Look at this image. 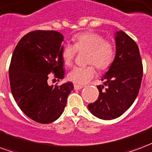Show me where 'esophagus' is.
I'll list each match as a JSON object with an SVG mask.
<instances>
[{
  "label": "esophagus",
  "instance_id": "1",
  "mask_svg": "<svg viewBox=\"0 0 152 152\" xmlns=\"http://www.w3.org/2000/svg\"><path fill=\"white\" fill-rule=\"evenodd\" d=\"M85 87L84 85H74V88L76 89V90H80V89H81Z\"/></svg>",
  "mask_w": 152,
  "mask_h": 152
}]
</instances>
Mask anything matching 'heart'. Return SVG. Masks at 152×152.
<instances>
[{
  "instance_id": "obj_1",
  "label": "heart",
  "mask_w": 152,
  "mask_h": 152,
  "mask_svg": "<svg viewBox=\"0 0 152 152\" xmlns=\"http://www.w3.org/2000/svg\"><path fill=\"white\" fill-rule=\"evenodd\" d=\"M74 45L65 43L61 49V56L66 66L72 64L77 50H88L87 63L94 64L101 70L110 66L114 58V48L110 42L94 32H82L73 37ZM95 76L93 65L76 67L68 73V79L76 84L83 85Z\"/></svg>"
}]
</instances>
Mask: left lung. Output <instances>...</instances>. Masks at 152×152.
Listing matches in <instances>:
<instances>
[{
    "mask_svg": "<svg viewBox=\"0 0 152 152\" xmlns=\"http://www.w3.org/2000/svg\"><path fill=\"white\" fill-rule=\"evenodd\" d=\"M116 54L109 70L98 85V99L88 104L93 115L112 120L124 113L139 93L142 77V64L136 42L122 30L114 34ZM107 88L104 89V85Z\"/></svg>",
    "mask_w": 152,
    "mask_h": 152,
    "instance_id": "8db88e82",
    "label": "left lung"
}]
</instances>
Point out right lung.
<instances>
[{
	"label": "right lung",
	"mask_w": 152,
	"mask_h": 152,
	"mask_svg": "<svg viewBox=\"0 0 152 152\" xmlns=\"http://www.w3.org/2000/svg\"><path fill=\"white\" fill-rule=\"evenodd\" d=\"M64 35L55 30H35L23 36L14 49L10 63L11 92L21 110L30 119L47 124L61 116L72 82L59 86L48 84V76L64 78L61 56Z\"/></svg>",
	"instance_id": "right-lung-1"
}]
</instances>
